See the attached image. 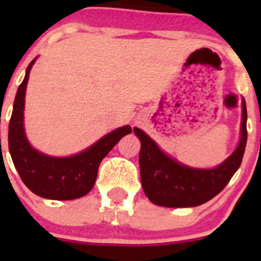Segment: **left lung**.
Listing matches in <instances>:
<instances>
[{
    "mask_svg": "<svg viewBox=\"0 0 261 261\" xmlns=\"http://www.w3.org/2000/svg\"><path fill=\"white\" fill-rule=\"evenodd\" d=\"M133 130L141 141L140 172L147 199L167 208L197 206L218 195L241 166L247 144V108L243 100L241 142L237 150L213 170H197L180 165L159 150L155 142L141 129L133 128Z\"/></svg>",
    "mask_w": 261,
    "mask_h": 261,
    "instance_id": "left-lung-1",
    "label": "left lung"
}]
</instances>
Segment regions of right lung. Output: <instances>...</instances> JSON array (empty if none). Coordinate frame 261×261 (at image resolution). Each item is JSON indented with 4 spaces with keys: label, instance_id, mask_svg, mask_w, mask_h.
Wrapping results in <instances>:
<instances>
[{
    "label": "right lung",
    "instance_id": "add662e5",
    "mask_svg": "<svg viewBox=\"0 0 261 261\" xmlns=\"http://www.w3.org/2000/svg\"><path fill=\"white\" fill-rule=\"evenodd\" d=\"M34 61L27 66L26 75L19 85L9 123V150L22 181L30 191L44 199L73 200L87 195L96 180L102 159L125 135L132 132L129 125L115 129L100 138L87 150L68 156L53 158L32 149L23 130V107L27 81Z\"/></svg>",
    "mask_w": 261,
    "mask_h": 261
}]
</instances>
